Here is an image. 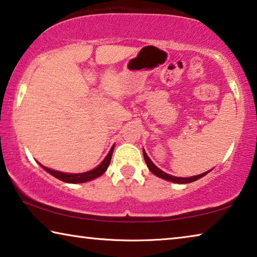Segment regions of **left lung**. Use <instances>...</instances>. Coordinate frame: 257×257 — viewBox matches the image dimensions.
Returning a JSON list of instances; mask_svg holds the SVG:
<instances>
[{"label":"left lung","instance_id":"left-lung-1","mask_svg":"<svg viewBox=\"0 0 257 257\" xmlns=\"http://www.w3.org/2000/svg\"><path fill=\"white\" fill-rule=\"evenodd\" d=\"M143 156H144V159H145V163H147L148 165V168L150 170L153 174L156 175V177H158L160 179H164V180H167V181H171V182H174V183H180V185H183V183H189V182H194L196 181V180L201 179L204 177V175H206L209 173L210 171L208 172H204V173L202 174H198V175H194V177H190V178H180V177H173V175L171 174H167L165 173V172L160 170V168L157 167L155 164L152 163V160L149 158L147 152H145V150L143 149Z\"/></svg>","mask_w":257,"mask_h":257}]
</instances>
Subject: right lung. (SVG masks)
Instances as JSON below:
<instances>
[{
  "label": "right lung",
  "instance_id": "1",
  "mask_svg": "<svg viewBox=\"0 0 257 257\" xmlns=\"http://www.w3.org/2000/svg\"><path fill=\"white\" fill-rule=\"evenodd\" d=\"M113 150H114V145L110 148V150L108 153H107L105 159L102 160V162L99 164L97 167L93 168V170H91V171L84 172V173H64V172L52 170V168L46 167L44 165H41V164H39V165L43 167L46 172H48L49 174L53 175V177H55L56 179L61 180V181L67 182V183H83V182L91 181V180H93V179H97L100 177V175L105 173L107 167H108L109 163H110V158H112Z\"/></svg>",
  "mask_w": 257,
  "mask_h": 257
}]
</instances>
